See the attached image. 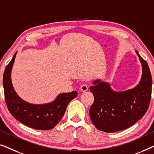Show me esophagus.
I'll return each mask as SVG.
<instances>
[{"mask_svg":"<svg viewBox=\"0 0 154 154\" xmlns=\"http://www.w3.org/2000/svg\"><path fill=\"white\" fill-rule=\"evenodd\" d=\"M80 89H81L82 92H85L88 90V86L86 85V84H83V85L81 86V88H80Z\"/></svg>","mask_w":154,"mask_h":154,"instance_id":"obj_1","label":"esophagus"}]
</instances>
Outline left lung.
Segmentation results:
<instances>
[{
	"instance_id": "8db88e82",
	"label": "left lung",
	"mask_w": 154,
	"mask_h": 154,
	"mask_svg": "<svg viewBox=\"0 0 154 154\" xmlns=\"http://www.w3.org/2000/svg\"><path fill=\"white\" fill-rule=\"evenodd\" d=\"M142 66L140 83L133 89L116 92L107 83L97 80L90 90L94 102L90 109V119L96 128L115 132L131 127L148 110L151 97L152 79L146 61L136 51Z\"/></svg>"
}]
</instances>
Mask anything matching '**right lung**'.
<instances>
[{"label": "right lung", "instance_id": "right-lung-1", "mask_svg": "<svg viewBox=\"0 0 154 154\" xmlns=\"http://www.w3.org/2000/svg\"><path fill=\"white\" fill-rule=\"evenodd\" d=\"M17 52L5 67L3 88L8 109L12 116L29 128L48 130L54 128L64 116L69 103L77 96L73 91L61 93L53 102L45 104H33L21 99L14 91L11 81V71Z\"/></svg>", "mask_w": 154, "mask_h": 154}]
</instances>
